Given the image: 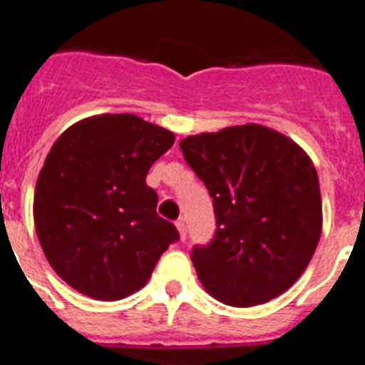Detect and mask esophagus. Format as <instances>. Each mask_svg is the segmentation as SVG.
I'll list each match as a JSON object with an SVG mask.
<instances>
[{
	"mask_svg": "<svg viewBox=\"0 0 365 365\" xmlns=\"http://www.w3.org/2000/svg\"><path fill=\"white\" fill-rule=\"evenodd\" d=\"M176 227H178V230H180V238L182 240L187 238V221H185V217L178 219Z\"/></svg>",
	"mask_w": 365,
	"mask_h": 365,
	"instance_id": "obj_1",
	"label": "esophagus"
}]
</instances>
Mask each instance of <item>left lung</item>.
I'll list each match as a JSON object with an SVG mask.
<instances>
[{
  "label": "left lung",
  "instance_id": "1",
  "mask_svg": "<svg viewBox=\"0 0 365 365\" xmlns=\"http://www.w3.org/2000/svg\"><path fill=\"white\" fill-rule=\"evenodd\" d=\"M180 148L213 198V238L191 250L204 289L236 307L285 292L321 238V189L306 152L257 123L187 136Z\"/></svg>",
  "mask_w": 365,
  "mask_h": 365
}]
</instances>
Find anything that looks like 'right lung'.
Returning <instances> with one entry per match:
<instances>
[{"label": "right lung", "instance_id": "1", "mask_svg": "<svg viewBox=\"0 0 365 365\" xmlns=\"http://www.w3.org/2000/svg\"><path fill=\"white\" fill-rule=\"evenodd\" d=\"M174 135L135 114H103L69 127L35 187V230L50 266L96 300L125 298L150 279L180 240L157 213L148 170Z\"/></svg>", "mask_w": 365, "mask_h": 365}]
</instances>
